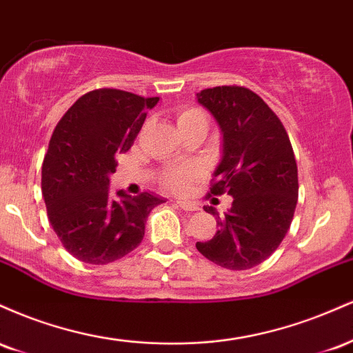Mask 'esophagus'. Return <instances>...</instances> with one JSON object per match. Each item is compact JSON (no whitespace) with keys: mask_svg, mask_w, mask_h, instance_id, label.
I'll use <instances>...</instances> for the list:
<instances>
[{"mask_svg":"<svg viewBox=\"0 0 353 353\" xmlns=\"http://www.w3.org/2000/svg\"><path fill=\"white\" fill-rule=\"evenodd\" d=\"M177 205H179V208H181V209H184V210H197V209H199V205H197L196 202L182 201V199L177 201Z\"/></svg>","mask_w":353,"mask_h":353,"instance_id":"obj_1","label":"esophagus"}]
</instances>
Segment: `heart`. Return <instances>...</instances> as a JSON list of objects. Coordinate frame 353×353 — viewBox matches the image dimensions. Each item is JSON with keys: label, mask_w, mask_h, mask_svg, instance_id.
I'll return each instance as SVG.
<instances>
[{"label": "heart", "mask_w": 353, "mask_h": 353, "mask_svg": "<svg viewBox=\"0 0 353 353\" xmlns=\"http://www.w3.org/2000/svg\"><path fill=\"white\" fill-rule=\"evenodd\" d=\"M199 114L201 112L196 111V109H188V111L181 112L179 117H177V123ZM197 176H199V169L194 168V165H171V168L164 172L163 181L168 188H171L174 190H185L189 188L190 181Z\"/></svg>", "instance_id": "1"}]
</instances>
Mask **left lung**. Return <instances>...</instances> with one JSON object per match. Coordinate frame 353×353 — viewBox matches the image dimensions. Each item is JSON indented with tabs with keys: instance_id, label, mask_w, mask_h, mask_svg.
I'll return each mask as SVG.
<instances>
[{
	"instance_id": "obj_1",
	"label": "left lung",
	"mask_w": 353,
	"mask_h": 353,
	"mask_svg": "<svg viewBox=\"0 0 353 353\" xmlns=\"http://www.w3.org/2000/svg\"><path fill=\"white\" fill-rule=\"evenodd\" d=\"M196 96L222 132L210 194L232 196L224 216L204 208L221 229L196 247L224 269H252L281 245L294 219L299 179L292 144L281 119L250 89L217 86Z\"/></svg>"
}]
</instances>
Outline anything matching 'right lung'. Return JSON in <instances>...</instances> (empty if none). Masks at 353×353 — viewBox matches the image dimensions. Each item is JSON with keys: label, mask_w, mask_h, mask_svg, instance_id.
<instances>
[{"label": "right lung", "mask_w": 353, "mask_h": 353, "mask_svg": "<svg viewBox=\"0 0 353 353\" xmlns=\"http://www.w3.org/2000/svg\"><path fill=\"white\" fill-rule=\"evenodd\" d=\"M159 98L119 89L81 96L61 117L43 161L41 190L56 236L72 257L103 265L141 244L145 219L164 197L109 192L119 154L128 152Z\"/></svg>", "instance_id": "1"}]
</instances>
